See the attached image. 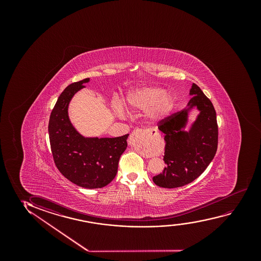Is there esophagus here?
Instances as JSON below:
<instances>
[{
  "label": "esophagus",
  "mask_w": 261,
  "mask_h": 261,
  "mask_svg": "<svg viewBox=\"0 0 261 261\" xmlns=\"http://www.w3.org/2000/svg\"><path fill=\"white\" fill-rule=\"evenodd\" d=\"M158 139L159 134H157V132L150 130H136L129 137L128 143L129 145H134L137 142L141 143L144 149L150 150V152L152 155H157Z\"/></svg>",
  "instance_id": "34e87169"
}]
</instances>
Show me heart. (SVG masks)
I'll list each match as a JSON object with an SVG mask.
<instances>
[{"mask_svg":"<svg viewBox=\"0 0 261 261\" xmlns=\"http://www.w3.org/2000/svg\"><path fill=\"white\" fill-rule=\"evenodd\" d=\"M175 100L171 95H166V91L161 87H146L131 92L126 97L125 106L129 111H146L153 108L151 117L160 118L169 114L174 107ZM115 114L124 117L125 111L120 104L114 106Z\"/></svg>","mask_w":261,"mask_h":261,"instance_id":"1","label":"heart"}]
</instances>
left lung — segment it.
<instances>
[{"mask_svg": "<svg viewBox=\"0 0 261 261\" xmlns=\"http://www.w3.org/2000/svg\"><path fill=\"white\" fill-rule=\"evenodd\" d=\"M192 99L187 108L159 122L164 134V159L167 165L161 174L153 176L160 187L176 188L188 185L207 168L218 149V127L214 106L196 84L190 90ZM196 107L200 111L189 132H185L188 113Z\"/></svg>", "mask_w": 261, "mask_h": 261, "instance_id": "left-lung-1", "label": "left lung"}]
</instances>
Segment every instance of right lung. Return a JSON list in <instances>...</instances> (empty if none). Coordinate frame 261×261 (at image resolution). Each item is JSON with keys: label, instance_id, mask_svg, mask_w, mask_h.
<instances>
[{"label": "right lung", "instance_id": "add662e5", "mask_svg": "<svg viewBox=\"0 0 261 261\" xmlns=\"http://www.w3.org/2000/svg\"><path fill=\"white\" fill-rule=\"evenodd\" d=\"M89 81L83 79L66 87L50 113L48 131L54 162L61 174L76 186L95 189L115 178L129 135L115 138L85 137L75 130L68 118V104Z\"/></svg>", "mask_w": 261, "mask_h": 261}]
</instances>
